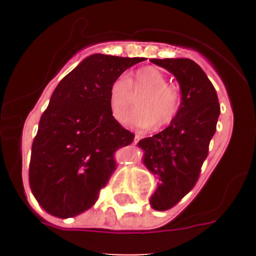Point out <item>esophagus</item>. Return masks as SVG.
<instances>
[{
    "label": "esophagus",
    "instance_id": "1",
    "mask_svg": "<svg viewBox=\"0 0 256 256\" xmlns=\"http://www.w3.org/2000/svg\"><path fill=\"white\" fill-rule=\"evenodd\" d=\"M141 138H142V136H141V135H138V134H136L135 138H134V144H138V141L141 140Z\"/></svg>",
    "mask_w": 256,
    "mask_h": 256
}]
</instances>
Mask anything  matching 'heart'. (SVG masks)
Masks as SVG:
<instances>
[{"mask_svg": "<svg viewBox=\"0 0 256 256\" xmlns=\"http://www.w3.org/2000/svg\"><path fill=\"white\" fill-rule=\"evenodd\" d=\"M167 78L154 66L138 69L132 79L118 76L110 85L109 108L112 116L121 122L132 106V96L138 98L135 110L126 124L138 130H147L171 124L180 114L182 95L180 90L167 84Z\"/></svg>", "mask_w": 256, "mask_h": 256, "instance_id": "b5f03b06", "label": "heart"}]
</instances>
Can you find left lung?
<instances>
[{"mask_svg": "<svg viewBox=\"0 0 256 256\" xmlns=\"http://www.w3.org/2000/svg\"><path fill=\"white\" fill-rule=\"evenodd\" d=\"M151 62L174 74L182 95L180 114L168 128L138 144L144 151V164L160 180L150 204L156 210H167L198 180L216 130L220 106L213 84L197 63L188 58Z\"/></svg>", "mask_w": 256, "mask_h": 256, "instance_id": "8db88e82", "label": "left lung"}]
</instances>
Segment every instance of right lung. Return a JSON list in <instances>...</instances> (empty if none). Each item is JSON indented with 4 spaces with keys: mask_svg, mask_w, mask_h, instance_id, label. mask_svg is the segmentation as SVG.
Listing matches in <instances>:
<instances>
[{
    "mask_svg": "<svg viewBox=\"0 0 256 256\" xmlns=\"http://www.w3.org/2000/svg\"><path fill=\"white\" fill-rule=\"evenodd\" d=\"M144 58L92 54L56 85L32 144L30 186L46 212L70 218L92 207L134 134L112 116L109 89Z\"/></svg>",
    "mask_w": 256,
    "mask_h": 256,
    "instance_id": "right-lung-1",
    "label": "right lung"
}]
</instances>
